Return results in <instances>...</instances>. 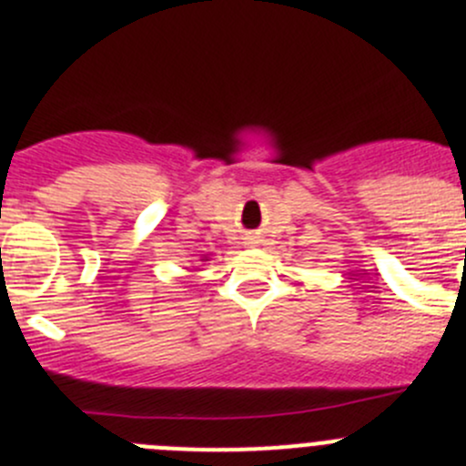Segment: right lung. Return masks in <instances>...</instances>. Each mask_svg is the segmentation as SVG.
Masks as SVG:
<instances>
[{"label":"right lung","instance_id":"1","mask_svg":"<svg viewBox=\"0 0 466 466\" xmlns=\"http://www.w3.org/2000/svg\"><path fill=\"white\" fill-rule=\"evenodd\" d=\"M201 260H204V262H206V260H210V256H208V253H204V256H201Z\"/></svg>","mask_w":466,"mask_h":466}]
</instances>
